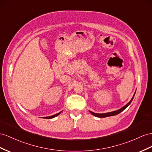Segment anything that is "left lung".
I'll use <instances>...</instances> for the list:
<instances>
[{"mask_svg":"<svg viewBox=\"0 0 152 152\" xmlns=\"http://www.w3.org/2000/svg\"><path fill=\"white\" fill-rule=\"evenodd\" d=\"M136 92V91H135ZM135 94V92L134 93V94L133 96V97H132V98L131 99V100L129 102H128L126 104H125L124 107H123L122 108H121L119 110H115V111H113V112H107V113H103V114H98V113H94V112H92L91 111L89 110V112H91V113L93 115H94L96 117H98V118H106V117H109V116H113V115H115L117 114H119L120 112H121L122 111H123L125 108L129 105V104L131 103V102H132V100H133L134 98V96Z\"/></svg>","mask_w":152,"mask_h":152,"instance_id":"obj_1","label":"left lung"}]
</instances>
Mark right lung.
Masks as SVG:
<instances>
[{
	"instance_id": "add662e5",
	"label": "right lung",
	"mask_w": 152,
	"mask_h": 152,
	"mask_svg": "<svg viewBox=\"0 0 152 152\" xmlns=\"http://www.w3.org/2000/svg\"><path fill=\"white\" fill-rule=\"evenodd\" d=\"M61 111L60 112H59V113L56 114H54V115H50V116H48V117H45V119H52V118H55V117H56L57 115H59V114L61 113Z\"/></svg>"
}]
</instances>
